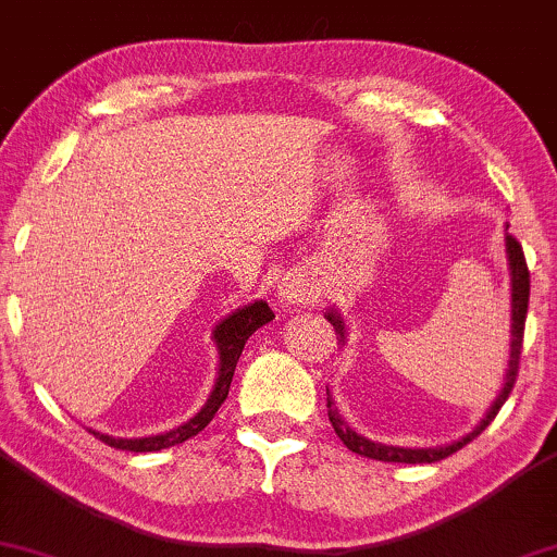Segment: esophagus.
<instances>
[{"instance_id": "1", "label": "esophagus", "mask_w": 557, "mask_h": 557, "mask_svg": "<svg viewBox=\"0 0 557 557\" xmlns=\"http://www.w3.org/2000/svg\"><path fill=\"white\" fill-rule=\"evenodd\" d=\"M319 296V287L311 280H304V274H287L283 283L277 285L280 304H311Z\"/></svg>"}]
</instances>
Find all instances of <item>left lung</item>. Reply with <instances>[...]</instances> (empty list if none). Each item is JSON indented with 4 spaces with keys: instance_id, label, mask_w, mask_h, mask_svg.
Segmentation results:
<instances>
[{
    "instance_id": "8db88e82",
    "label": "left lung",
    "mask_w": 557,
    "mask_h": 557,
    "mask_svg": "<svg viewBox=\"0 0 557 557\" xmlns=\"http://www.w3.org/2000/svg\"><path fill=\"white\" fill-rule=\"evenodd\" d=\"M508 230V225H505ZM505 257H508V272H510V354H508V369L503 374V387L497 389L495 400L490 403V408L484 411V417L479 419V424L463 437L453 440V443L440 445V447H400V445H385V443H374V440L363 437L361 432H356L354 426L348 424L337 411L335 400H332L330 389H327V417L335 426V434L343 440V445L348 450L359 453L363 458H374V461H387V463H434L443 461V458L453 456L456 450H461L466 443L482 434L490 426V421L497 417V411L503 408V403L508 400L510 389H513L516 376H519V359H521V343H523V322H527V309H529V270H527V259H523V251L519 246V240L513 235L505 233ZM327 322L335 327L337 335H341V343L345 345V319L341 317L337 309H327L324 311Z\"/></svg>"
}]
</instances>
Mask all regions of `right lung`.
<instances>
[{"label":"right lung","mask_w":557,"mask_h":557,"mask_svg":"<svg viewBox=\"0 0 557 557\" xmlns=\"http://www.w3.org/2000/svg\"><path fill=\"white\" fill-rule=\"evenodd\" d=\"M274 314L267 306V300H253V304L240 306L233 314H227L222 322H216L212 330V341L216 345V356H220V363H216V380L212 393H209L207 403L201 406V411L194 413L188 421H183L175 430L162 432V434H149V437H112V434L88 430L96 440H101L104 445L117 447V450H131V453H154L164 450V447L181 445L188 437H194L214 419V413L220 411V406L225 403L230 393V382H233L235 363H238L243 345H246L248 337L253 335L259 327H264L267 322H272Z\"/></svg>","instance_id":"1"}]
</instances>
